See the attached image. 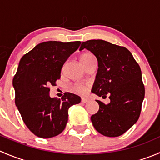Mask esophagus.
<instances>
[{"mask_svg": "<svg viewBox=\"0 0 160 160\" xmlns=\"http://www.w3.org/2000/svg\"><path fill=\"white\" fill-rule=\"evenodd\" d=\"M81 101L83 103H87L89 101V99H88V98H81Z\"/></svg>", "mask_w": 160, "mask_h": 160, "instance_id": "1", "label": "esophagus"}]
</instances>
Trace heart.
I'll return each mask as SVG.
<instances>
[{
    "label": "heart",
    "mask_w": 160,
    "mask_h": 160,
    "mask_svg": "<svg viewBox=\"0 0 160 160\" xmlns=\"http://www.w3.org/2000/svg\"><path fill=\"white\" fill-rule=\"evenodd\" d=\"M95 59L94 56L92 54L91 52H83V54L80 56V60L83 62V65H86L89 61L91 60V59ZM87 89H88V85L82 84V83H77V84L73 85L72 87V91L76 92V93H78L82 94V93H84L85 92L87 91Z\"/></svg>",
    "instance_id": "b5f03b06"
}]
</instances>
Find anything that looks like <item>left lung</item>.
Listing matches in <instances>:
<instances>
[{
  "label": "left lung",
  "instance_id": "obj_1",
  "mask_svg": "<svg viewBox=\"0 0 160 160\" xmlns=\"http://www.w3.org/2000/svg\"><path fill=\"white\" fill-rule=\"evenodd\" d=\"M98 59V70L92 93L111 102L97 100L99 110L90 118L95 129L104 136L118 137L136 123L145 97L139 65L128 49L101 39L88 40L80 46Z\"/></svg>",
  "mask_w": 160,
  "mask_h": 160
}]
</instances>
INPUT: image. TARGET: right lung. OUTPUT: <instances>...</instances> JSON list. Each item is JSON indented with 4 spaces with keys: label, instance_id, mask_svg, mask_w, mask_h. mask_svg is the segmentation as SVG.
Returning a JSON list of instances; mask_svg holds the SVG:
<instances>
[{
    "label": "right lung",
    "instance_id": "1",
    "mask_svg": "<svg viewBox=\"0 0 160 160\" xmlns=\"http://www.w3.org/2000/svg\"><path fill=\"white\" fill-rule=\"evenodd\" d=\"M81 44L80 41L39 43L24 55L13 79L15 104L34 135L49 138L60 134L68 122V110L81 101L78 95L65 93L61 99L49 97L62 66Z\"/></svg>",
    "mask_w": 160,
    "mask_h": 160
}]
</instances>
